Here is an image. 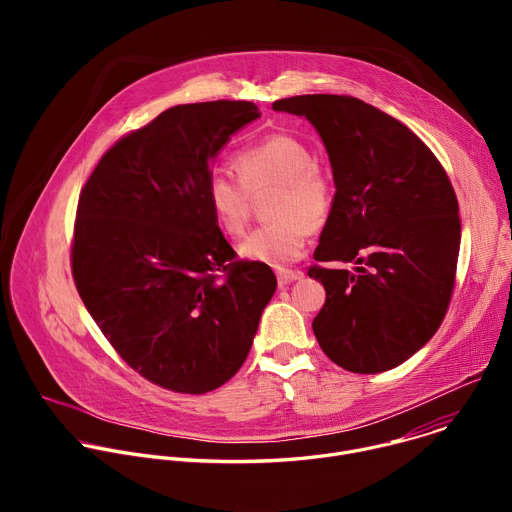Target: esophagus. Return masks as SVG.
I'll use <instances>...</instances> for the list:
<instances>
[{
	"label": "esophagus",
	"instance_id": "obj_1",
	"mask_svg": "<svg viewBox=\"0 0 512 512\" xmlns=\"http://www.w3.org/2000/svg\"><path fill=\"white\" fill-rule=\"evenodd\" d=\"M302 277H304L302 271H279V273H277V283L283 287V285L294 283V281H298V279H302Z\"/></svg>",
	"mask_w": 512,
	"mask_h": 512
}]
</instances>
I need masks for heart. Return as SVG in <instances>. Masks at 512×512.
Here are the masks:
<instances>
[{
  "mask_svg": "<svg viewBox=\"0 0 512 512\" xmlns=\"http://www.w3.org/2000/svg\"><path fill=\"white\" fill-rule=\"evenodd\" d=\"M233 166L239 182L227 174H212L206 184V206L214 225L225 235H243L251 198L273 188L267 202L271 223L245 237L239 255L273 269L298 261L310 233L326 225L334 204L332 182L312 162L308 143L296 135L273 133L239 152Z\"/></svg>",
  "mask_w": 512,
  "mask_h": 512,
  "instance_id": "heart-1",
  "label": "heart"
}]
</instances>
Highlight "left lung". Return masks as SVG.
Listing matches in <instances>:
<instances>
[{"mask_svg":"<svg viewBox=\"0 0 512 512\" xmlns=\"http://www.w3.org/2000/svg\"><path fill=\"white\" fill-rule=\"evenodd\" d=\"M306 117L334 176V204L312 265L326 302L312 328L338 367L375 375L399 367L440 328L460 253L458 198L427 145L401 121L346 95L279 99Z\"/></svg>","mask_w":512,"mask_h":512,"instance_id":"left-lung-1","label":"left lung"}]
</instances>
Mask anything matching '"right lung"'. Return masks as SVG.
I'll use <instances>...</instances> for the list:
<instances>
[{
  "label": "right lung",
  "mask_w": 512,
  "mask_h": 512,
  "mask_svg": "<svg viewBox=\"0 0 512 512\" xmlns=\"http://www.w3.org/2000/svg\"><path fill=\"white\" fill-rule=\"evenodd\" d=\"M257 117L249 101L176 105L121 137L79 196V296L129 367L174 393L241 369L277 287L271 267L235 259L206 206L212 160Z\"/></svg>",
  "instance_id": "1"
}]
</instances>
